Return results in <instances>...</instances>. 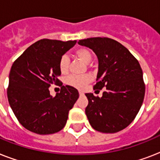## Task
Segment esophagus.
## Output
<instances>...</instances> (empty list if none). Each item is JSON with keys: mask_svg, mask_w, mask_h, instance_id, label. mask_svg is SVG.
Segmentation results:
<instances>
[{"mask_svg": "<svg viewBox=\"0 0 160 160\" xmlns=\"http://www.w3.org/2000/svg\"><path fill=\"white\" fill-rule=\"evenodd\" d=\"M79 94H80V96H82V95H85V94H84V92H82V91H80V92H79Z\"/></svg>", "mask_w": 160, "mask_h": 160, "instance_id": "obj_1", "label": "esophagus"}]
</instances>
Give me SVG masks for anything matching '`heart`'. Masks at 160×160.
<instances>
[{
  "instance_id": "obj_1",
  "label": "heart",
  "mask_w": 160,
  "mask_h": 160,
  "mask_svg": "<svg viewBox=\"0 0 160 160\" xmlns=\"http://www.w3.org/2000/svg\"><path fill=\"white\" fill-rule=\"evenodd\" d=\"M75 55L85 64L90 62L92 60V53L87 48H79L75 51ZM70 60L67 55H62L59 61V69L62 74H66L69 70ZM92 78L90 75H70L66 79V83L68 85L75 87L79 90L85 89V86L91 81Z\"/></svg>"
}]
</instances>
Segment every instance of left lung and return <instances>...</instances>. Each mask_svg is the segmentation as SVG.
Listing matches in <instances>:
<instances>
[{
	"instance_id": "1",
	"label": "left lung",
	"mask_w": 160,
	"mask_h": 160,
	"mask_svg": "<svg viewBox=\"0 0 160 160\" xmlns=\"http://www.w3.org/2000/svg\"><path fill=\"white\" fill-rule=\"evenodd\" d=\"M91 49L99 60L97 83L102 97L85 94L89 104L85 114L90 125L101 133H116L125 129L136 117L144 101L145 85L139 61L123 45L107 37L78 41Z\"/></svg>"
}]
</instances>
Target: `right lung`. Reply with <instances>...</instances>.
I'll return each mask as SVG.
<instances>
[{
  "label": "right lung",
  "instance_id": "obj_1",
  "mask_svg": "<svg viewBox=\"0 0 160 160\" xmlns=\"http://www.w3.org/2000/svg\"><path fill=\"white\" fill-rule=\"evenodd\" d=\"M76 41L42 39L29 46L11 66L7 97L12 111L23 127L38 134H51L65 127L69 111L79 98L70 85H61L59 61ZM61 86L55 98L51 84Z\"/></svg>",
  "mask_w": 160,
  "mask_h": 160
}]
</instances>
